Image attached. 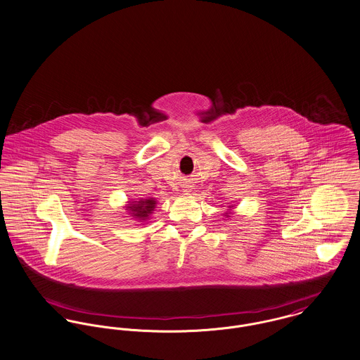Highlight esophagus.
Returning a JSON list of instances; mask_svg holds the SVG:
<instances>
[{
  "label": "esophagus",
  "mask_w": 360,
  "mask_h": 360,
  "mask_svg": "<svg viewBox=\"0 0 360 360\" xmlns=\"http://www.w3.org/2000/svg\"><path fill=\"white\" fill-rule=\"evenodd\" d=\"M185 192H188V191H185Z\"/></svg>",
  "instance_id": "1"
}]
</instances>
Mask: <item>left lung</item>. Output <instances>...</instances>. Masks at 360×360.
I'll use <instances>...</instances> for the list:
<instances>
[{"label":"left lung","mask_w":360,"mask_h":360,"mask_svg":"<svg viewBox=\"0 0 360 360\" xmlns=\"http://www.w3.org/2000/svg\"><path fill=\"white\" fill-rule=\"evenodd\" d=\"M234 207H236V205H229V207H227V211H226V215H224L226 218H229V217H230L231 210H234Z\"/></svg>","instance_id":"8db88e82"}]
</instances>
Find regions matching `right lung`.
Wrapping results in <instances>:
<instances>
[{
  "label": "right lung",
  "mask_w": 360,
  "mask_h": 360,
  "mask_svg": "<svg viewBox=\"0 0 360 360\" xmlns=\"http://www.w3.org/2000/svg\"><path fill=\"white\" fill-rule=\"evenodd\" d=\"M129 204H126V211L129 212L130 217H133L137 221H148L149 217L153 214L155 208H156V198L153 197H148V198H137L134 201H127Z\"/></svg>",
  "instance_id": "1"
}]
</instances>
